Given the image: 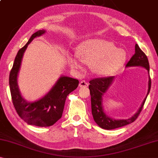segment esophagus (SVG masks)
Masks as SVG:
<instances>
[{
  "label": "esophagus",
  "mask_w": 158,
  "mask_h": 158,
  "mask_svg": "<svg viewBox=\"0 0 158 158\" xmlns=\"http://www.w3.org/2000/svg\"><path fill=\"white\" fill-rule=\"evenodd\" d=\"M87 86H88V82L85 81H82L79 83V87H86Z\"/></svg>",
  "instance_id": "obj_1"
}]
</instances>
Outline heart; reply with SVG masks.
<instances>
[{"label": "heart", "instance_id": "1", "mask_svg": "<svg viewBox=\"0 0 158 158\" xmlns=\"http://www.w3.org/2000/svg\"><path fill=\"white\" fill-rule=\"evenodd\" d=\"M77 56H71L69 63L74 69H81L82 62L90 64L94 74L99 76H111L125 64L127 54L114 44L102 39H89L77 48Z\"/></svg>", "mask_w": 158, "mask_h": 158}]
</instances>
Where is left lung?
<instances>
[{"mask_svg":"<svg viewBox=\"0 0 158 158\" xmlns=\"http://www.w3.org/2000/svg\"><path fill=\"white\" fill-rule=\"evenodd\" d=\"M128 67L144 68L147 70L149 74L150 65L148 59L146 55L144 54V52H143V51L138 47L137 44L135 46L134 55L131 58L130 60L126 65V68ZM114 80V76L95 78L89 81V85L91 96L92 114H93V118L99 127L106 130H112L124 127L126 125L130 124L136 119L143 107L145 102L150 93V87H151V81H150L149 76L148 84V89L147 95L143 101L141 105L138 109L137 112L131 118H125V119H116V118H111L107 114H106V113L104 111L102 103L104 94L106 93L109 87L112 84Z\"/></svg>","mask_w":158,"mask_h":158,"instance_id":"1","label":"left lung"}]
</instances>
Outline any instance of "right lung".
<instances>
[{"label":"right lung","mask_w":158,"mask_h":158,"mask_svg":"<svg viewBox=\"0 0 158 158\" xmlns=\"http://www.w3.org/2000/svg\"><path fill=\"white\" fill-rule=\"evenodd\" d=\"M45 33L44 30L34 33L27 43L18 51L9 77L12 100L17 113L28 124L40 127L54 125L61 118L67 96L75 90L79 84L77 79L61 76L49 92L38 100L28 102L22 96L18 83V76L24 53L34 39Z\"/></svg>","instance_id":"add662e5"}]
</instances>
